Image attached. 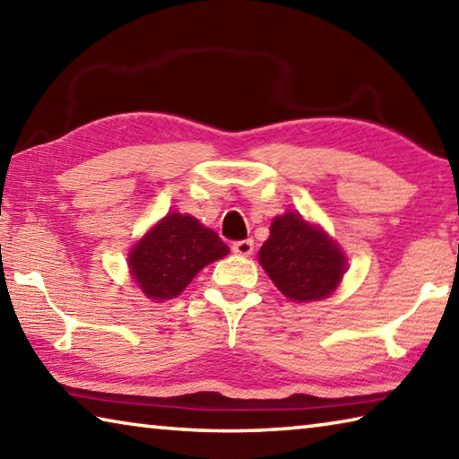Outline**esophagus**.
<instances>
[{"label":"esophagus","instance_id":"1","mask_svg":"<svg viewBox=\"0 0 459 459\" xmlns=\"http://www.w3.org/2000/svg\"><path fill=\"white\" fill-rule=\"evenodd\" d=\"M232 253L240 255V257H248V255H253V240L243 238V240H237V243H232Z\"/></svg>","mask_w":459,"mask_h":459}]
</instances>
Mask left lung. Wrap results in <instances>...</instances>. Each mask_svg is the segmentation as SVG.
Segmentation results:
<instances>
[{
  "label": "left lung",
  "instance_id": "1",
  "mask_svg": "<svg viewBox=\"0 0 459 459\" xmlns=\"http://www.w3.org/2000/svg\"><path fill=\"white\" fill-rule=\"evenodd\" d=\"M259 263L277 290L293 301L328 298L346 271L340 245L298 212L275 216Z\"/></svg>",
  "mask_w": 459,
  "mask_h": 459
}]
</instances>
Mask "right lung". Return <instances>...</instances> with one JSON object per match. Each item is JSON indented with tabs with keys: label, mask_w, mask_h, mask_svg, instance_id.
<instances>
[{
	"label": "right lung",
	"mask_w": 459,
	"mask_h": 459,
	"mask_svg": "<svg viewBox=\"0 0 459 459\" xmlns=\"http://www.w3.org/2000/svg\"><path fill=\"white\" fill-rule=\"evenodd\" d=\"M229 247L190 214L168 212L129 253L135 283L150 299L180 295L200 269L222 259Z\"/></svg>",
	"instance_id": "1"
}]
</instances>
